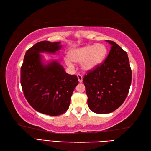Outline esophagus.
<instances>
[{
	"instance_id": "1",
	"label": "esophagus",
	"mask_w": 151,
	"mask_h": 151,
	"mask_svg": "<svg viewBox=\"0 0 151 151\" xmlns=\"http://www.w3.org/2000/svg\"><path fill=\"white\" fill-rule=\"evenodd\" d=\"M77 77H78V80L79 83H82V82H83V76L81 75H78Z\"/></svg>"
}]
</instances>
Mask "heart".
I'll list each match as a JSON object with an SVG mask.
<instances>
[{
    "instance_id": "b5f03b06",
    "label": "heart",
    "mask_w": 151,
    "mask_h": 151,
    "mask_svg": "<svg viewBox=\"0 0 151 151\" xmlns=\"http://www.w3.org/2000/svg\"><path fill=\"white\" fill-rule=\"evenodd\" d=\"M107 54V48L103 44L87 45L70 50L68 58H65L66 65L73 66V62L81 63V67L85 71H91L96 68L103 62Z\"/></svg>"
}]
</instances>
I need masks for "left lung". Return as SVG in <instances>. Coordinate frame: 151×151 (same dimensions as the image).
I'll return each instance as SVG.
<instances>
[{
  "mask_svg": "<svg viewBox=\"0 0 151 151\" xmlns=\"http://www.w3.org/2000/svg\"><path fill=\"white\" fill-rule=\"evenodd\" d=\"M106 41L112 45L109 55L83 79L89 109L97 114L110 113L118 109L126 99L131 84L127 53L116 43Z\"/></svg>",
  "mask_w": 151,
  "mask_h": 151,
  "instance_id": "8db88e82",
  "label": "left lung"
}]
</instances>
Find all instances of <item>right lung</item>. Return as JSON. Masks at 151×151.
<instances>
[{
  "label": "right lung",
  "mask_w": 151,
  "mask_h": 151,
  "mask_svg": "<svg viewBox=\"0 0 151 151\" xmlns=\"http://www.w3.org/2000/svg\"><path fill=\"white\" fill-rule=\"evenodd\" d=\"M59 42L40 41L27 50L20 68V84L30 106L40 113L58 116L67 111L77 76L66 73L57 61L44 65L40 52L55 53Z\"/></svg>",
  "instance_id": "add662e5"
}]
</instances>
